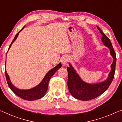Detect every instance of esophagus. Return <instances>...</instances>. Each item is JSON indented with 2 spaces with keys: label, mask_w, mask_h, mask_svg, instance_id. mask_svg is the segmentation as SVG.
Segmentation results:
<instances>
[{
  "label": "esophagus",
  "mask_w": 122,
  "mask_h": 122,
  "mask_svg": "<svg viewBox=\"0 0 122 122\" xmlns=\"http://www.w3.org/2000/svg\"><path fill=\"white\" fill-rule=\"evenodd\" d=\"M68 57L67 56H64L61 59V62L63 65H66L67 64V63L68 62Z\"/></svg>",
  "instance_id": "1"
}]
</instances>
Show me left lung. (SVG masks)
I'll use <instances>...</instances> for the list:
<instances>
[{
	"instance_id": "left-lung-1",
	"label": "left lung",
	"mask_w": 122,
	"mask_h": 122,
	"mask_svg": "<svg viewBox=\"0 0 122 122\" xmlns=\"http://www.w3.org/2000/svg\"><path fill=\"white\" fill-rule=\"evenodd\" d=\"M97 27L102 35V42L104 46L109 48L110 55L113 57V60L111 65V71L107 79L103 81L96 84H90L83 81L73 66L69 63V67L67 68L68 71L67 85L69 91L75 99L84 101L93 99L105 92L112 81L115 72L116 56L112 45L109 38L103 33L101 29L98 26Z\"/></svg>"
}]
</instances>
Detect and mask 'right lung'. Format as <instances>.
I'll return each instance as SVG.
<instances>
[{
  "label": "right lung",
  "mask_w": 122,
  "mask_h": 122,
  "mask_svg": "<svg viewBox=\"0 0 122 122\" xmlns=\"http://www.w3.org/2000/svg\"><path fill=\"white\" fill-rule=\"evenodd\" d=\"M24 27L16 35L14 39L12 41V43H11L10 46L8 51L10 49V48H11V46H12V43L17 38V37H18L19 32L24 28ZM6 62V61H5V67ZM61 63L60 62L59 64L56 66L55 67H54L53 68L51 69V70L48 71L45 76H44L43 80L41 81V82L39 84L37 85L35 87H34L30 89H28V90H21V89L17 88L16 87H15L13 85L10 79L9 75L7 74L6 69L5 76L6 78V80L7 84H8L9 87L15 94H16L17 96H18L19 97L21 98L22 99L29 100V101H31V100H35L41 99V98H42L44 95H45L46 93L48 90V84H49V80H51L52 76L55 74L56 71L60 68H61Z\"/></svg>",
  "instance_id": "obj_1"
}]
</instances>
